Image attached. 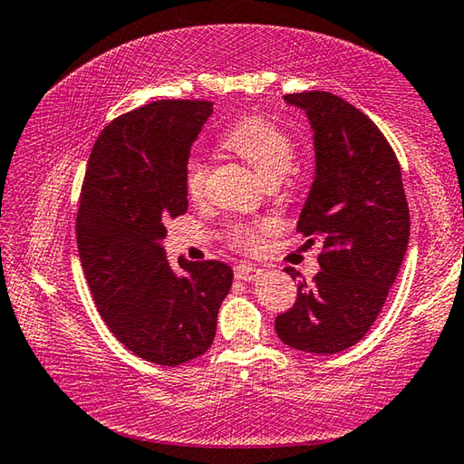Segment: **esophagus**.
<instances>
[{"label":"esophagus","instance_id":"34e87169","mask_svg":"<svg viewBox=\"0 0 464 464\" xmlns=\"http://www.w3.org/2000/svg\"><path fill=\"white\" fill-rule=\"evenodd\" d=\"M261 276V269L259 267H256V266H237L235 267V277H237V280H243V282H254V280H257V277Z\"/></svg>","mask_w":464,"mask_h":464}]
</instances>
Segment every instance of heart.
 I'll return each mask as SVG.
<instances>
[{
    "label": "heart",
    "mask_w": 464,
    "mask_h": 464,
    "mask_svg": "<svg viewBox=\"0 0 464 464\" xmlns=\"http://www.w3.org/2000/svg\"><path fill=\"white\" fill-rule=\"evenodd\" d=\"M223 146L235 151L254 168L266 184H280L294 166L296 148L292 138L276 123L264 117H243L223 133ZM207 164L198 156H190L184 166V184L190 198H200L205 192ZM269 229L264 221L233 223L227 229L229 243L237 249L254 251L259 247L261 235Z\"/></svg>",
    "instance_id": "b5f03b06"
}]
</instances>
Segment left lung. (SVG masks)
<instances>
[{
  "label": "left lung",
  "mask_w": 464,
  "mask_h": 464,
  "mask_svg": "<svg viewBox=\"0 0 464 464\" xmlns=\"http://www.w3.org/2000/svg\"><path fill=\"white\" fill-rule=\"evenodd\" d=\"M284 101L314 131V182L296 229L306 243L323 239V254L314 284L298 282L276 333L292 349L333 355L363 339L382 313L408 249L410 208L398 158L365 113L326 91Z\"/></svg>",
  "instance_id": "8db88e82"
}]
</instances>
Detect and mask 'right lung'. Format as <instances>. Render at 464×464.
Masks as SVG:
<instances>
[{
    "mask_svg": "<svg viewBox=\"0 0 464 464\" xmlns=\"http://www.w3.org/2000/svg\"><path fill=\"white\" fill-rule=\"evenodd\" d=\"M210 101H156L117 117L91 150L77 243L101 318L151 363L176 367L208 351L231 290L223 261L166 259V221L187 213L184 166Z\"/></svg>",
    "mask_w": 464,
    "mask_h": 464,
    "instance_id": "obj_1",
    "label": "right lung"
}]
</instances>
